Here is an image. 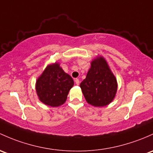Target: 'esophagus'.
<instances>
[{"mask_svg":"<svg viewBox=\"0 0 153 153\" xmlns=\"http://www.w3.org/2000/svg\"><path fill=\"white\" fill-rule=\"evenodd\" d=\"M75 84H76V85H79V83H80L79 79H78V78H75Z\"/></svg>","mask_w":153,"mask_h":153,"instance_id":"1","label":"esophagus"}]
</instances>
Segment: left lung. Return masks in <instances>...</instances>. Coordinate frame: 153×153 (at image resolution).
<instances>
[{"instance_id": "left-lung-1", "label": "left lung", "mask_w": 153, "mask_h": 153, "mask_svg": "<svg viewBox=\"0 0 153 153\" xmlns=\"http://www.w3.org/2000/svg\"><path fill=\"white\" fill-rule=\"evenodd\" d=\"M80 87L90 105L102 107L113 101L117 91V82L103 57L100 56L91 62V67Z\"/></svg>"}]
</instances>
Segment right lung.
I'll return each instance as SVG.
<instances>
[{
  "label": "right lung",
  "instance_id": "right-lung-1",
  "mask_svg": "<svg viewBox=\"0 0 153 153\" xmlns=\"http://www.w3.org/2000/svg\"><path fill=\"white\" fill-rule=\"evenodd\" d=\"M73 85L71 76L64 72L59 63L50 64L36 81V94L42 102L57 107L65 102Z\"/></svg>",
  "mask_w": 153,
  "mask_h": 153
}]
</instances>
